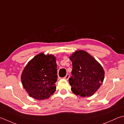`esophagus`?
I'll return each mask as SVG.
<instances>
[{"mask_svg":"<svg viewBox=\"0 0 124 124\" xmlns=\"http://www.w3.org/2000/svg\"><path fill=\"white\" fill-rule=\"evenodd\" d=\"M69 77H70V75L69 74H67L66 75V76L65 77H64V78L65 79H66V80H68L69 79Z\"/></svg>","mask_w":124,"mask_h":124,"instance_id":"esophagus-1","label":"esophagus"}]
</instances>
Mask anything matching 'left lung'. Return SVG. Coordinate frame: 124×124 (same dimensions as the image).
Returning <instances> with one entry per match:
<instances>
[{"label":"left lung","mask_w":124,"mask_h":124,"mask_svg":"<svg viewBox=\"0 0 124 124\" xmlns=\"http://www.w3.org/2000/svg\"><path fill=\"white\" fill-rule=\"evenodd\" d=\"M70 59L72 70L69 81L72 92L81 97L92 96L103 81L105 72L102 67L84 51H76Z\"/></svg>","instance_id":"1"}]
</instances>
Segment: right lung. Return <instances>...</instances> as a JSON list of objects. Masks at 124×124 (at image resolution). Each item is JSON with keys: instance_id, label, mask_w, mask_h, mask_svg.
Here are the masks:
<instances>
[{"instance_id": "add662e5", "label": "right lung", "mask_w": 124, "mask_h": 124, "mask_svg": "<svg viewBox=\"0 0 124 124\" xmlns=\"http://www.w3.org/2000/svg\"><path fill=\"white\" fill-rule=\"evenodd\" d=\"M57 65L53 55L42 53L28 62L22 73L24 88L30 96L38 100L49 98L56 90Z\"/></svg>"}]
</instances>
